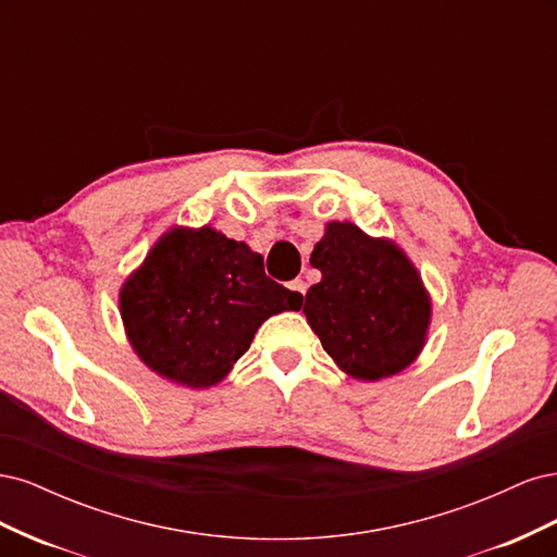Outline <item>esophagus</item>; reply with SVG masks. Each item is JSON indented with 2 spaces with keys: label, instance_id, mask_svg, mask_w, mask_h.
Wrapping results in <instances>:
<instances>
[{
  "label": "esophagus",
  "instance_id": "obj_1",
  "mask_svg": "<svg viewBox=\"0 0 557 557\" xmlns=\"http://www.w3.org/2000/svg\"><path fill=\"white\" fill-rule=\"evenodd\" d=\"M290 290H293V293H297V295H301V297H305V295H307V283L301 281V278H295V281H290Z\"/></svg>",
  "mask_w": 557,
  "mask_h": 557
}]
</instances>
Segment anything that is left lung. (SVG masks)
<instances>
[{"instance_id": "obj_1", "label": "left lung", "mask_w": 557, "mask_h": 557, "mask_svg": "<svg viewBox=\"0 0 557 557\" xmlns=\"http://www.w3.org/2000/svg\"><path fill=\"white\" fill-rule=\"evenodd\" d=\"M311 267L323 278L307 293V320L348 376L387 379L418 358L432 301L401 248L352 223H327Z\"/></svg>"}]
</instances>
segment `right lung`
<instances>
[{"instance_id": "obj_1", "label": "right lung", "mask_w": 557, "mask_h": 557, "mask_svg": "<svg viewBox=\"0 0 557 557\" xmlns=\"http://www.w3.org/2000/svg\"><path fill=\"white\" fill-rule=\"evenodd\" d=\"M299 307L301 295L264 274L260 252L209 225L162 234L121 288L134 352L188 387L223 381L269 315Z\"/></svg>"}]
</instances>
